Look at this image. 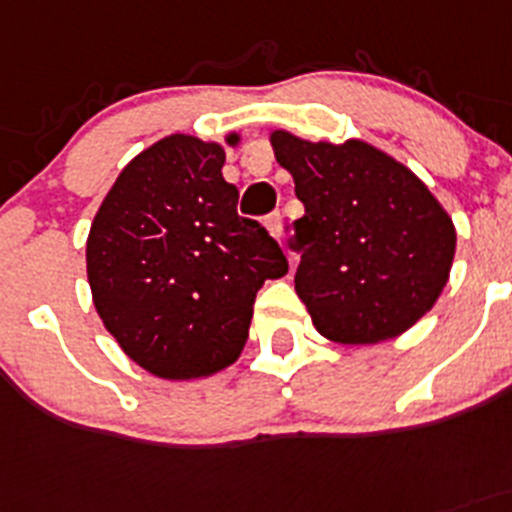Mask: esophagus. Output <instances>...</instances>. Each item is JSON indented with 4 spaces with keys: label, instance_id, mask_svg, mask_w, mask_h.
I'll list each match as a JSON object with an SVG mask.
<instances>
[{
    "label": "esophagus",
    "instance_id": "esophagus-1",
    "mask_svg": "<svg viewBox=\"0 0 512 512\" xmlns=\"http://www.w3.org/2000/svg\"><path fill=\"white\" fill-rule=\"evenodd\" d=\"M267 229H270V234L275 240L283 242V214L272 212L270 217H267Z\"/></svg>",
    "mask_w": 512,
    "mask_h": 512
}]
</instances>
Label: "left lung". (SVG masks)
Instances as JSON below:
<instances>
[{"instance_id": "8db88e82", "label": "left lung", "mask_w": 512, "mask_h": 512, "mask_svg": "<svg viewBox=\"0 0 512 512\" xmlns=\"http://www.w3.org/2000/svg\"><path fill=\"white\" fill-rule=\"evenodd\" d=\"M305 214L290 224L295 290L318 333L379 343L412 328L450 278L455 224L404 164L364 141L270 136Z\"/></svg>"}]
</instances>
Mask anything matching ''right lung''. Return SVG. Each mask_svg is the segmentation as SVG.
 I'll use <instances>...</instances> for the list:
<instances>
[{
    "mask_svg": "<svg viewBox=\"0 0 512 512\" xmlns=\"http://www.w3.org/2000/svg\"><path fill=\"white\" fill-rule=\"evenodd\" d=\"M240 136L229 133L227 143ZM224 148L174 133L138 154L88 234V283L105 328L161 379H199L237 361L252 305L288 260L267 229L237 214Z\"/></svg>",
    "mask_w": 512,
    "mask_h": 512,
    "instance_id": "right-lung-1",
    "label": "right lung"
}]
</instances>
